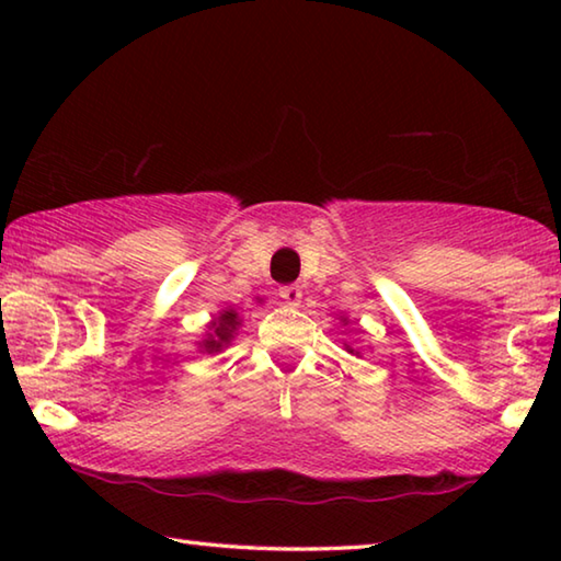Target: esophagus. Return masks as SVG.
<instances>
[{"instance_id": "1", "label": "esophagus", "mask_w": 561, "mask_h": 561, "mask_svg": "<svg viewBox=\"0 0 561 561\" xmlns=\"http://www.w3.org/2000/svg\"><path fill=\"white\" fill-rule=\"evenodd\" d=\"M279 297L284 304H289V307H297L301 301V289L297 284H284V287H279Z\"/></svg>"}]
</instances>
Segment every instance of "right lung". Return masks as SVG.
I'll list each match as a JSON object with an SVG mask.
<instances>
[{"label":"right lung","mask_w":561,"mask_h":561,"mask_svg":"<svg viewBox=\"0 0 561 561\" xmlns=\"http://www.w3.org/2000/svg\"><path fill=\"white\" fill-rule=\"evenodd\" d=\"M237 327H240V321H237L234 311H225V314L213 324V334L203 341V348L207 351V354L220 351L225 344H230V339H232Z\"/></svg>","instance_id":"obj_1"}]
</instances>
